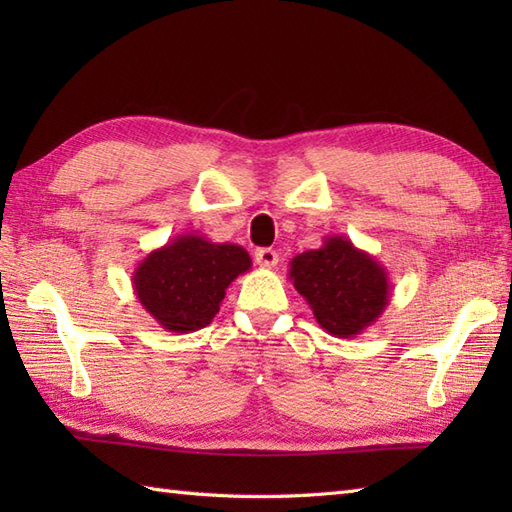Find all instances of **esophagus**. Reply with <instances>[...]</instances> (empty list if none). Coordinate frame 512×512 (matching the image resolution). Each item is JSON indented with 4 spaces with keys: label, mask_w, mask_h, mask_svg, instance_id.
I'll use <instances>...</instances> for the list:
<instances>
[{
    "label": "esophagus",
    "mask_w": 512,
    "mask_h": 512,
    "mask_svg": "<svg viewBox=\"0 0 512 512\" xmlns=\"http://www.w3.org/2000/svg\"><path fill=\"white\" fill-rule=\"evenodd\" d=\"M255 262L262 268H275L279 264V255L273 248H259L255 253Z\"/></svg>",
    "instance_id": "1"
}]
</instances>
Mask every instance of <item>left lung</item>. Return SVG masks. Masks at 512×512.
Instances as JSON below:
<instances>
[{"label": "left lung", "mask_w": 512, "mask_h": 512, "mask_svg": "<svg viewBox=\"0 0 512 512\" xmlns=\"http://www.w3.org/2000/svg\"><path fill=\"white\" fill-rule=\"evenodd\" d=\"M288 277L321 328L339 339L361 334L389 306L387 268L343 235L292 257Z\"/></svg>", "instance_id": "left-lung-1"}]
</instances>
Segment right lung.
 Instances as JSON below:
<instances>
[{"label":"right lung","mask_w":512,"mask_h":512,"mask_svg":"<svg viewBox=\"0 0 512 512\" xmlns=\"http://www.w3.org/2000/svg\"><path fill=\"white\" fill-rule=\"evenodd\" d=\"M250 255L237 244H217L182 233L160 246L134 270V292L160 328L189 334L220 312L226 288L250 270Z\"/></svg>","instance_id":"add662e5"}]
</instances>
